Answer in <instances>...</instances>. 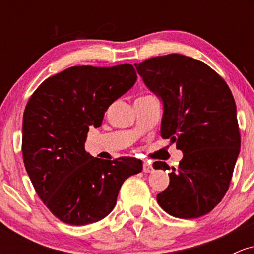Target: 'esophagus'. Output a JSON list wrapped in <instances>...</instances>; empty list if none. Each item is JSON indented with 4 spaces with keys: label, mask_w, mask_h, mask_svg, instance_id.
Returning a JSON list of instances; mask_svg holds the SVG:
<instances>
[{
    "label": "esophagus",
    "mask_w": 254,
    "mask_h": 254,
    "mask_svg": "<svg viewBox=\"0 0 254 254\" xmlns=\"http://www.w3.org/2000/svg\"><path fill=\"white\" fill-rule=\"evenodd\" d=\"M154 168L153 166H151V164L149 161L148 162H144L143 164V172H145V173H150V172H153Z\"/></svg>",
    "instance_id": "1"
}]
</instances>
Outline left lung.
I'll list each match as a JSON object with an SVG mask.
<instances>
[{"mask_svg":"<svg viewBox=\"0 0 254 254\" xmlns=\"http://www.w3.org/2000/svg\"><path fill=\"white\" fill-rule=\"evenodd\" d=\"M145 86L162 100L161 137L183 151L170 185L156 196L166 212L196 218L210 212L229 188L240 153L237 105L228 84L202 61L171 54L135 64ZM155 170H170L155 161Z\"/></svg>","mask_w":254,"mask_h":254,"instance_id":"obj_1","label":"left lung"}]
</instances>
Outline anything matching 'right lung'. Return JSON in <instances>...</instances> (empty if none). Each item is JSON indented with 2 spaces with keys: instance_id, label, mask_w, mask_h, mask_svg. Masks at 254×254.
<instances>
[{
  "instance_id": "right-lung-1",
  "label": "right lung",
  "mask_w": 254,
  "mask_h": 254,
  "mask_svg": "<svg viewBox=\"0 0 254 254\" xmlns=\"http://www.w3.org/2000/svg\"><path fill=\"white\" fill-rule=\"evenodd\" d=\"M136 80L131 64L71 66L46 78L26 105L25 168L38 196L62 222L84 226L107 216L124 180L143 168L135 157L103 160L84 150L90 127H100L110 105Z\"/></svg>"
}]
</instances>
